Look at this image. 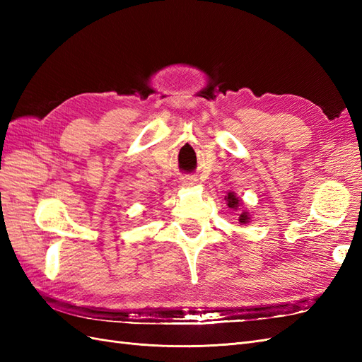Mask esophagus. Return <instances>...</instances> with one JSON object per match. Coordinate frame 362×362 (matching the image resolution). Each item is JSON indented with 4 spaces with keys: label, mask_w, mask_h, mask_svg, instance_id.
Listing matches in <instances>:
<instances>
[{
    "label": "esophagus",
    "mask_w": 362,
    "mask_h": 362,
    "mask_svg": "<svg viewBox=\"0 0 362 362\" xmlns=\"http://www.w3.org/2000/svg\"><path fill=\"white\" fill-rule=\"evenodd\" d=\"M181 182H182V185H185V187H192V185L198 182V180H196L193 175H185V177L181 178Z\"/></svg>",
    "instance_id": "1"
}]
</instances>
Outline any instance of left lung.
Returning a JSON list of instances; mask_svg holds the SVG:
<instances>
[{
    "label": "left lung",
    "instance_id": "1",
    "mask_svg": "<svg viewBox=\"0 0 362 362\" xmlns=\"http://www.w3.org/2000/svg\"><path fill=\"white\" fill-rule=\"evenodd\" d=\"M226 201H228V206H229V208H234V210H235V208L238 206V198H235L234 193H228ZM247 221H249V217H247L246 213L240 214V218H238L240 223H246Z\"/></svg>",
    "mask_w": 362,
    "mask_h": 362
}]
</instances>
